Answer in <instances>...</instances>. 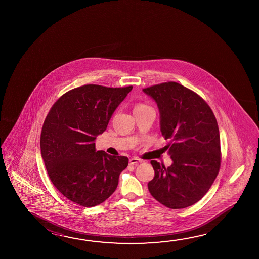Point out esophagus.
<instances>
[{
	"mask_svg": "<svg viewBox=\"0 0 259 259\" xmlns=\"http://www.w3.org/2000/svg\"><path fill=\"white\" fill-rule=\"evenodd\" d=\"M140 159H138V158H131L130 160H129V164H131V165H137L138 163H140L141 162Z\"/></svg>",
	"mask_w": 259,
	"mask_h": 259,
	"instance_id": "34e87169",
	"label": "esophagus"
}]
</instances>
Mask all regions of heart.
Listing matches in <instances>:
<instances>
[{
	"mask_svg": "<svg viewBox=\"0 0 259 259\" xmlns=\"http://www.w3.org/2000/svg\"><path fill=\"white\" fill-rule=\"evenodd\" d=\"M143 107H147V106H145L144 104H139L136 106V108H143Z\"/></svg>",
	"mask_w": 259,
	"mask_h": 259,
	"instance_id": "obj_1",
	"label": "heart"
}]
</instances>
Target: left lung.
Instances as JSON below:
<instances>
[{"label":"left lung","mask_w":259,"mask_h":259,"mask_svg":"<svg viewBox=\"0 0 259 259\" xmlns=\"http://www.w3.org/2000/svg\"><path fill=\"white\" fill-rule=\"evenodd\" d=\"M156 102L161 135L172 160L151 161L154 177L148 190L168 208H186L202 199L221 167V139L216 117L208 104L191 89L167 82L143 89Z\"/></svg>","instance_id":"left-lung-1"}]
</instances>
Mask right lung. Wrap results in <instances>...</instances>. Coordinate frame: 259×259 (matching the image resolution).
Segmentation results:
<instances>
[{
    "mask_svg": "<svg viewBox=\"0 0 259 259\" xmlns=\"http://www.w3.org/2000/svg\"><path fill=\"white\" fill-rule=\"evenodd\" d=\"M133 87L85 85L69 90L52 106L43 123L40 151L51 183L83 207L108 199L128 158L97 151L95 140Z\"/></svg>",
    "mask_w": 259,
    "mask_h": 259,
    "instance_id": "add662e5",
    "label": "right lung"
}]
</instances>
